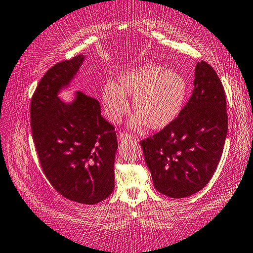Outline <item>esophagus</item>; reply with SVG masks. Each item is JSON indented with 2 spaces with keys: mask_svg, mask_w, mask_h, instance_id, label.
I'll use <instances>...</instances> for the list:
<instances>
[{
  "mask_svg": "<svg viewBox=\"0 0 253 253\" xmlns=\"http://www.w3.org/2000/svg\"><path fill=\"white\" fill-rule=\"evenodd\" d=\"M119 139H120V141H126V140L134 139V137H132L131 134L126 133V132H121V133L119 134Z\"/></svg>",
  "mask_w": 253,
  "mask_h": 253,
  "instance_id": "1",
  "label": "esophagus"
}]
</instances>
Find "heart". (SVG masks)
I'll use <instances>...</instances> for the list:
<instances>
[{
    "mask_svg": "<svg viewBox=\"0 0 253 253\" xmlns=\"http://www.w3.org/2000/svg\"><path fill=\"white\" fill-rule=\"evenodd\" d=\"M188 96L185 78L174 70L158 64H143L126 70L118 76L116 84L107 81L100 91V99L106 118L119 124L132 108L135 115L130 127L141 130H163L180 115Z\"/></svg>",
    "mask_w": 253,
    "mask_h": 253,
    "instance_id": "1",
    "label": "heart"
}]
</instances>
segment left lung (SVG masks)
Wrapping results in <instances>:
<instances>
[{
	"label": "left lung",
	"instance_id": "obj_1",
	"mask_svg": "<svg viewBox=\"0 0 253 253\" xmlns=\"http://www.w3.org/2000/svg\"><path fill=\"white\" fill-rule=\"evenodd\" d=\"M193 84L175 121L140 141L154 186L175 199L192 196L211 181L227 134L224 87L211 65L198 62Z\"/></svg>",
	"mask_w": 253,
	"mask_h": 253
}]
</instances>
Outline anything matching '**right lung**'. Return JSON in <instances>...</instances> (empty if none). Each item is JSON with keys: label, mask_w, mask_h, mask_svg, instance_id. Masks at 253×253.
Listing matches in <instances>:
<instances>
[{"label": "right lung", "mask_w": 253, "mask_h": 253, "mask_svg": "<svg viewBox=\"0 0 253 253\" xmlns=\"http://www.w3.org/2000/svg\"><path fill=\"white\" fill-rule=\"evenodd\" d=\"M84 61L80 54L45 73L33 95L30 124L42 169L53 188L69 200L95 205L114 190L118 140L98 100L81 91L71 103L59 97Z\"/></svg>", "instance_id": "right-lung-1"}]
</instances>
